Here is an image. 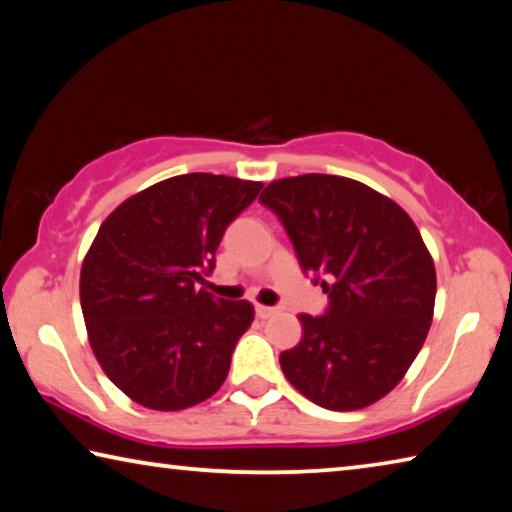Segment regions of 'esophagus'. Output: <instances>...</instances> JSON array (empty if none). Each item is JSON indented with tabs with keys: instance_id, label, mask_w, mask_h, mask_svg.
Returning a JSON list of instances; mask_svg holds the SVG:
<instances>
[{
	"instance_id": "obj_1",
	"label": "esophagus",
	"mask_w": 512,
	"mask_h": 512,
	"mask_svg": "<svg viewBox=\"0 0 512 512\" xmlns=\"http://www.w3.org/2000/svg\"><path fill=\"white\" fill-rule=\"evenodd\" d=\"M255 314H257L259 318H271V316H275V314H277V309H275V307L257 305V307H255Z\"/></svg>"
}]
</instances>
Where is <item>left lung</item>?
Listing matches in <instances>:
<instances>
[{
  "label": "left lung",
  "instance_id": "obj_1",
  "mask_svg": "<svg viewBox=\"0 0 512 512\" xmlns=\"http://www.w3.org/2000/svg\"><path fill=\"white\" fill-rule=\"evenodd\" d=\"M259 201L280 216L302 268L327 275V314L298 316L284 377L323 409H366L404 379L431 327L436 266L418 225L388 196L327 173L273 180Z\"/></svg>",
  "mask_w": 512,
  "mask_h": 512
}]
</instances>
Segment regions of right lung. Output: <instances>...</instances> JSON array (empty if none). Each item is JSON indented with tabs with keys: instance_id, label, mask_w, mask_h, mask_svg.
<instances>
[{
	"instance_id": "right-lung-1",
	"label": "right lung",
	"mask_w": 512,
	"mask_h": 512,
	"mask_svg": "<svg viewBox=\"0 0 512 512\" xmlns=\"http://www.w3.org/2000/svg\"><path fill=\"white\" fill-rule=\"evenodd\" d=\"M264 183L214 173L160 180L108 214L81 266L90 348L121 393L153 411L205 402L255 318L198 289L228 223Z\"/></svg>"
}]
</instances>
